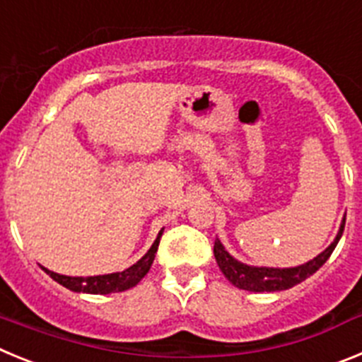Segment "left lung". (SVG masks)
Instances as JSON below:
<instances>
[{
	"label": "left lung",
	"mask_w": 362,
	"mask_h": 362,
	"mask_svg": "<svg viewBox=\"0 0 362 362\" xmlns=\"http://www.w3.org/2000/svg\"><path fill=\"white\" fill-rule=\"evenodd\" d=\"M344 223H346V216L341 221L339 232L334 241H332V245L326 250H322L317 257L310 259L308 263L299 264V267H250V264L241 263L233 255H230L225 246H223V243L219 241V238L214 243V255H216L217 267L221 268V272L238 288L248 290V292H279V290H288L296 286V284L303 283L305 279H308L310 276H313L328 261V257L335 250V246H337L339 239L343 235Z\"/></svg>",
	"instance_id": "8db88e82"
}]
</instances>
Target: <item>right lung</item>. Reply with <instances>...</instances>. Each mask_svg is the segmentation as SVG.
<instances>
[{"label": "right lung", "instance_id": "obj_1", "mask_svg": "<svg viewBox=\"0 0 362 362\" xmlns=\"http://www.w3.org/2000/svg\"><path fill=\"white\" fill-rule=\"evenodd\" d=\"M163 235V230L158 233V238L153 241V245L150 246V250L143 255L136 264L129 267L123 272H114V274H105V276H90V277H72V276H62V274H56V272L49 270V268H43L50 277H52L56 283H59L65 288L72 290V292H83V293H99V296H107V293L114 292H124V290L136 286L143 277L148 274L150 267L153 263V257H156V252H158L159 239Z\"/></svg>", "mask_w": 362, "mask_h": 362}]
</instances>
